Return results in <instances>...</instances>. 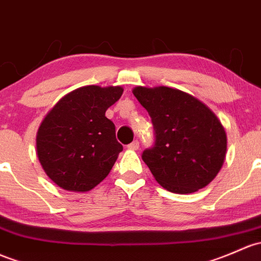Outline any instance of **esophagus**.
<instances>
[{"label":"esophagus","instance_id":"1","mask_svg":"<svg viewBox=\"0 0 261 261\" xmlns=\"http://www.w3.org/2000/svg\"><path fill=\"white\" fill-rule=\"evenodd\" d=\"M127 149L128 150H134V151H135V150H138L139 149V141H138V140H135V141L131 142L130 145H127Z\"/></svg>","mask_w":261,"mask_h":261}]
</instances>
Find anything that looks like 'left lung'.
Segmentation results:
<instances>
[{
	"mask_svg": "<svg viewBox=\"0 0 261 261\" xmlns=\"http://www.w3.org/2000/svg\"><path fill=\"white\" fill-rule=\"evenodd\" d=\"M151 117L155 145L142 152L155 180L175 194L205 188L220 171L227 139L223 123L195 96L167 86H136Z\"/></svg>",
	"mask_w": 261,
	"mask_h": 261,
	"instance_id": "8db88e82",
	"label": "left lung"
}]
</instances>
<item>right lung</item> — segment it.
<instances>
[{"mask_svg":"<svg viewBox=\"0 0 261 261\" xmlns=\"http://www.w3.org/2000/svg\"><path fill=\"white\" fill-rule=\"evenodd\" d=\"M122 92L121 86H82L60 98L47 112L37 130L36 153L57 186L85 193L111 171L122 145L105 112Z\"/></svg>","mask_w":261,"mask_h":261,"instance_id":"right-lung-1","label":"right lung"}]
</instances>
